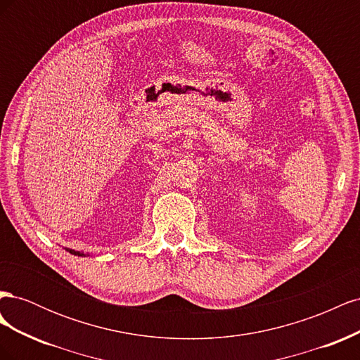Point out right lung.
<instances>
[{"instance_id": "add662e5", "label": "right lung", "mask_w": 360, "mask_h": 360, "mask_svg": "<svg viewBox=\"0 0 360 360\" xmlns=\"http://www.w3.org/2000/svg\"><path fill=\"white\" fill-rule=\"evenodd\" d=\"M68 250H69L70 254H73V255H78V257H82V255H84L82 252H78V250H73V249H68Z\"/></svg>"}]
</instances>
